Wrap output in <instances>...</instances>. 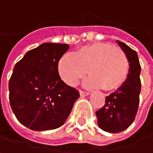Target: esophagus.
<instances>
[{
    "label": "esophagus",
    "mask_w": 153,
    "mask_h": 153,
    "mask_svg": "<svg viewBox=\"0 0 153 153\" xmlns=\"http://www.w3.org/2000/svg\"><path fill=\"white\" fill-rule=\"evenodd\" d=\"M88 94H89V92L80 90V95H81V97H86V95H88Z\"/></svg>",
    "instance_id": "esophagus-1"
}]
</instances>
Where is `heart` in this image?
I'll use <instances>...</instances> for the list:
<instances>
[{"mask_svg":"<svg viewBox=\"0 0 153 153\" xmlns=\"http://www.w3.org/2000/svg\"><path fill=\"white\" fill-rule=\"evenodd\" d=\"M129 59L124 50L110 43H94L79 48L75 54L64 55L58 64L61 78L75 86L85 74L87 87L114 90L121 86L129 74Z\"/></svg>","mask_w":153,"mask_h":153,"instance_id":"obj_1","label":"heart"}]
</instances>
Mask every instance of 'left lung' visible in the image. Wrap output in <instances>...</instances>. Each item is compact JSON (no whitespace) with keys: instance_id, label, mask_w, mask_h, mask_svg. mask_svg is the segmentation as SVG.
<instances>
[{"instance_id":"8db88e82","label":"left lung","mask_w":153,"mask_h":153,"mask_svg":"<svg viewBox=\"0 0 153 153\" xmlns=\"http://www.w3.org/2000/svg\"><path fill=\"white\" fill-rule=\"evenodd\" d=\"M129 59V74L124 83L105 98V105L95 112L99 127L108 132L116 133L127 129L135 119L141 92V65L135 50L117 40Z\"/></svg>"}]
</instances>
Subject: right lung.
<instances>
[{
    "label": "right lung",
    "instance_id": "right-lung-1",
    "mask_svg": "<svg viewBox=\"0 0 153 153\" xmlns=\"http://www.w3.org/2000/svg\"><path fill=\"white\" fill-rule=\"evenodd\" d=\"M69 45L43 43L16 63L9 82L10 107L22 124L33 131L60 127L79 92L61 80L58 64Z\"/></svg>",
    "mask_w": 153,
    "mask_h": 153
}]
</instances>
